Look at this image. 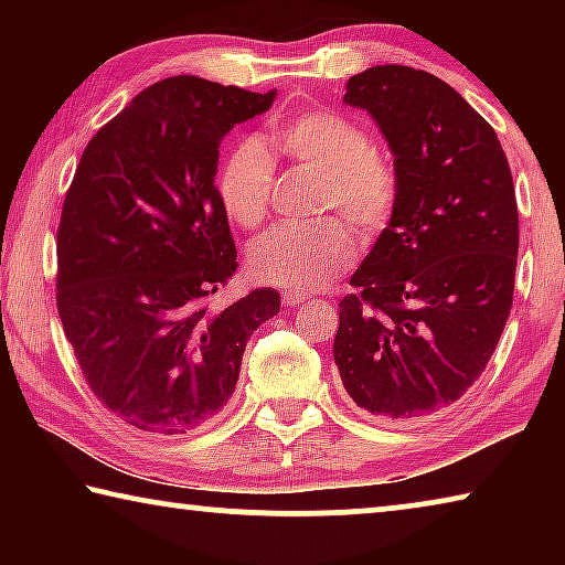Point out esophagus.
<instances>
[{"label": "esophagus", "mask_w": 565, "mask_h": 565, "mask_svg": "<svg viewBox=\"0 0 565 565\" xmlns=\"http://www.w3.org/2000/svg\"><path fill=\"white\" fill-rule=\"evenodd\" d=\"M306 299H309V296L301 294V291H284V294H281V303L286 306V309H294V306L303 303Z\"/></svg>", "instance_id": "1"}]
</instances>
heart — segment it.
<instances>
[{
  "instance_id": "heart-1",
  "label": "heart",
  "mask_w": 565,
  "mask_h": 565,
  "mask_svg": "<svg viewBox=\"0 0 565 565\" xmlns=\"http://www.w3.org/2000/svg\"><path fill=\"white\" fill-rule=\"evenodd\" d=\"M274 141L299 167L319 174V212L339 209L361 238H376L391 224L398 204V174L388 157L374 149L369 131L329 109L303 111L274 131ZM274 164L254 139L232 149L218 171V199L232 222L259 226L269 212ZM356 238L339 216L313 224H279L248 248L259 281L311 291L347 269Z\"/></svg>"
}]
</instances>
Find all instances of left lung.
<instances>
[{"mask_svg":"<svg viewBox=\"0 0 565 565\" xmlns=\"http://www.w3.org/2000/svg\"><path fill=\"white\" fill-rule=\"evenodd\" d=\"M398 174L391 224L339 303L333 361L353 404L411 420L456 404L509 321L519 206L501 141L438 76L384 64L351 76Z\"/></svg>","mask_w":565,"mask_h":565,"instance_id":"left-lung-1","label":"left lung"}]
</instances>
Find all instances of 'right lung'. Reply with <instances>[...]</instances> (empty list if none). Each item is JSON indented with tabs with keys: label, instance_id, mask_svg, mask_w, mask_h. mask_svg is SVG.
<instances>
[{
	"label": "right lung",
	"instance_id": "obj_1",
	"mask_svg": "<svg viewBox=\"0 0 565 565\" xmlns=\"http://www.w3.org/2000/svg\"><path fill=\"white\" fill-rule=\"evenodd\" d=\"M276 92L169 76L94 134L56 232V309L104 406L151 434H186L232 398L246 341L276 289L214 309L236 246L214 184L234 124Z\"/></svg>",
	"mask_w": 565,
	"mask_h": 565
}]
</instances>
